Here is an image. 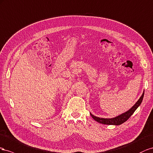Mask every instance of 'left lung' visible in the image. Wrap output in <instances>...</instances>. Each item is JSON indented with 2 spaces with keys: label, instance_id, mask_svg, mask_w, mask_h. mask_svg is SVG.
Segmentation results:
<instances>
[{
  "label": "left lung",
  "instance_id": "1",
  "mask_svg": "<svg viewBox=\"0 0 153 153\" xmlns=\"http://www.w3.org/2000/svg\"><path fill=\"white\" fill-rule=\"evenodd\" d=\"M143 95H144V91L143 92L141 97H140V99L138 100V101L135 103L134 105L131 108L129 109V110L126 112L123 113V114H121L117 117H115L114 118H111V119H104V118L95 117L94 115L91 114V113H90V115L95 121L98 122L99 123L106 124V125H115V126L120 125L122 124H123L124 123H125L126 121H127L129 118L133 114V113L138 108V107L140 105V104L142 103L143 98Z\"/></svg>",
  "mask_w": 153,
  "mask_h": 153
}]
</instances>
